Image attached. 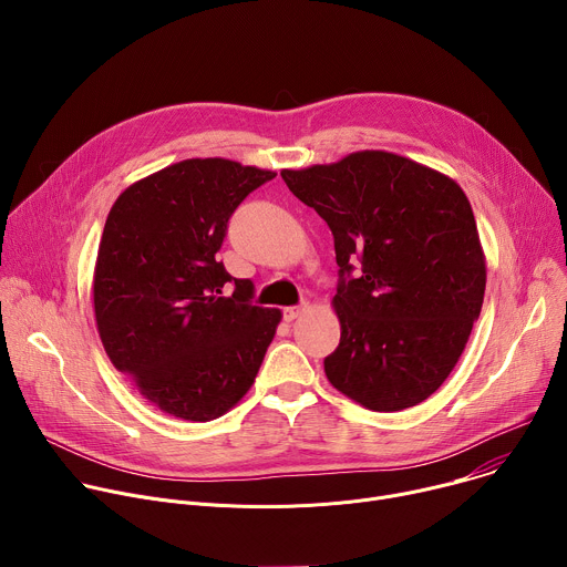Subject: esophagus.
<instances>
[{
    "label": "esophagus",
    "instance_id": "34e87169",
    "mask_svg": "<svg viewBox=\"0 0 567 567\" xmlns=\"http://www.w3.org/2000/svg\"><path fill=\"white\" fill-rule=\"evenodd\" d=\"M302 311H305V307H287V309L282 311V316H285L287 322H291V320H296Z\"/></svg>",
    "mask_w": 567,
    "mask_h": 567
}]
</instances>
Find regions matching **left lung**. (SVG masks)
I'll return each mask as SVG.
<instances>
[{
  "label": "left lung",
  "mask_w": 567,
  "mask_h": 567,
  "mask_svg": "<svg viewBox=\"0 0 567 567\" xmlns=\"http://www.w3.org/2000/svg\"><path fill=\"white\" fill-rule=\"evenodd\" d=\"M280 175L334 235L341 343L326 359L330 383L368 411L417 406L460 361L487 287L464 190L385 150Z\"/></svg>",
  "instance_id": "1"
}]
</instances>
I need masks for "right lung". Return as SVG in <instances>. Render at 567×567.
I'll return each instance as SVG.
<instances>
[{"label": "right lung", "mask_w": 567, "mask_h": 567, "mask_svg": "<svg viewBox=\"0 0 567 567\" xmlns=\"http://www.w3.org/2000/svg\"><path fill=\"white\" fill-rule=\"evenodd\" d=\"M274 171L186 158L114 202L94 267V316L114 368L154 406L210 422L245 396L282 318L217 262L233 210ZM226 281L233 297H221Z\"/></svg>", "instance_id": "right-lung-1"}]
</instances>
